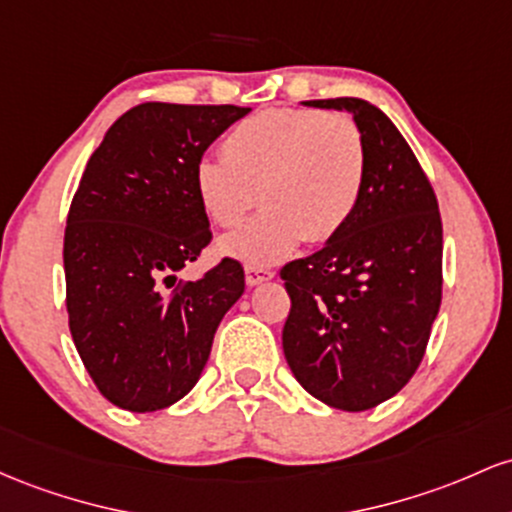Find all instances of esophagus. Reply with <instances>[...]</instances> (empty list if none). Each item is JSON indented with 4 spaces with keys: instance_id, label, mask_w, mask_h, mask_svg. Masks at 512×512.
<instances>
[{
    "instance_id": "1",
    "label": "esophagus",
    "mask_w": 512,
    "mask_h": 512,
    "mask_svg": "<svg viewBox=\"0 0 512 512\" xmlns=\"http://www.w3.org/2000/svg\"><path fill=\"white\" fill-rule=\"evenodd\" d=\"M271 268H263V266H246V285H261L266 280L273 278Z\"/></svg>"
}]
</instances>
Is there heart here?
<instances>
[{
  "label": "heart",
  "instance_id": "heart-1",
  "mask_svg": "<svg viewBox=\"0 0 512 512\" xmlns=\"http://www.w3.org/2000/svg\"><path fill=\"white\" fill-rule=\"evenodd\" d=\"M365 140L346 113L268 108L244 118L222 142V159H200L193 171L198 203L212 225L239 227L222 251L249 266H268L302 239L324 244L355 215L365 186Z\"/></svg>",
  "mask_w": 512,
  "mask_h": 512
}]
</instances>
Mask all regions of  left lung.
<instances>
[{
  "mask_svg": "<svg viewBox=\"0 0 512 512\" xmlns=\"http://www.w3.org/2000/svg\"><path fill=\"white\" fill-rule=\"evenodd\" d=\"M353 113L365 140L355 215L317 254L285 263L283 350L292 375L343 411L392 399L421 365L442 300V220L396 125L353 96L307 101Z\"/></svg>",
  "mask_w": 512,
  "mask_h": 512,
  "instance_id": "1",
  "label": "left lung"
}]
</instances>
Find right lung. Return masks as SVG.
Returning a JSON list of instances; mask_svg holds the SVG:
<instances>
[{"label":"right lung","instance_id":"add662e5","mask_svg":"<svg viewBox=\"0 0 512 512\" xmlns=\"http://www.w3.org/2000/svg\"><path fill=\"white\" fill-rule=\"evenodd\" d=\"M249 111L140 103L86 162L65 227L67 314L86 372L120 409H166L191 392L217 326L244 292L234 258L198 280L176 273L212 239L195 164Z\"/></svg>","mask_w":512,"mask_h":512}]
</instances>
